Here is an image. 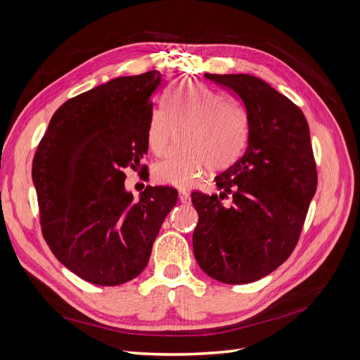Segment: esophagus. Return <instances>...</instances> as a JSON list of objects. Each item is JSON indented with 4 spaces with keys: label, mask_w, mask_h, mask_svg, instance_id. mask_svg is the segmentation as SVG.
<instances>
[{
    "label": "esophagus",
    "mask_w": 360,
    "mask_h": 360,
    "mask_svg": "<svg viewBox=\"0 0 360 360\" xmlns=\"http://www.w3.org/2000/svg\"><path fill=\"white\" fill-rule=\"evenodd\" d=\"M179 200L183 204H189L191 202V193L188 191H179Z\"/></svg>",
    "instance_id": "obj_1"
}]
</instances>
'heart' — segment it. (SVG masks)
Wrapping results in <instances>:
<instances>
[{"instance_id": "1", "label": "heart", "mask_w": 360, "mask_h": 360, "mask_svg": "<svg viewBox=\"0 0 360 360\" xmlns=\"http://www.w3.org/2000/svg\"><path fill=\"white\" fill-rule=\"evenodd\" d=\"M181 143L156 163L155 179L177 188H189L210 167L225 169L243 155L249 141L245 106L197 81H180L167 96L165 108L151 110L147 144L163 156L176 141Z\"/></svg>"}]
</instances>
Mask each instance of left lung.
<instances>
[{
    "label": "left lung",
    "mask_w": 360,
    "mask_h": 360,
    "mask_svg": "<svg viewBox=\"0 0 360 360\" xmlns=\"http://www.w3.org/2000/svg\"><path fill=\"white\" fill-rule=\"evenodd\" d=\"M240 97L249 118L245 155L216 176L219 195L192 193L193 254L207 275L249 284L296 248L317 189L309 127L300 108L252 75H204ZM231 194L232 205L221 200Z\"/></svg>",
    "instance_id": "1"
}]
</instances>
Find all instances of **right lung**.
I'll use <instances>...</instances> for the list:
<instances>
[{
    "mask_svg": "<svg viewBox=\"0 0 360 360\" xmlns=\"http://www.w3.org/2000/svg\"><path fill=\"white\" fill-rule=\"evenodd\" d=\"M160 79L150 70L72 97L32 159L43 237L61 264L94 285L136 278L177 202L174 188L147 186L138 201L124 189L123 169L147 155L150 97Z\"/></svg>",
    "mask_w": 360,
    "mask_h": 360,
    "instance_id": "add662e5",
    "label": "right lung"
}]
</instances>
